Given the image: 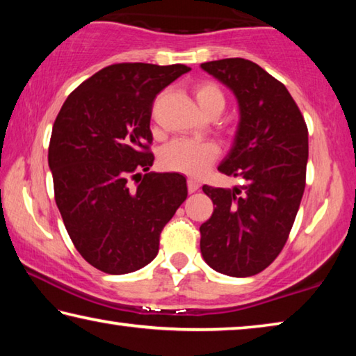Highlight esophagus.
Masks as SVG:
<instances>
[{
  "instance_id": "obj_1",
  "label": "esophagus",
  "mask_w": 356,
  "mask_h": 356,
  "mask_svg": "<svg viewBox=\"0 0 356 356\" xmlns=\"http://www.w3.org/2000/svg\"><path fill=\"white\" fill-rule=\"evenodd\" d=\"M186 186H188V191L190 193H195L197 188H200V182H197L196 179L190 177L188 180H186Z\"/></svg>"
}]
</instances>
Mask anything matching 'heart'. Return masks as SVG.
Here are the masks:
<instances>
[{
    "mask_svg": "<svg viewBox=\"0 0 356 356\" xmlns=\"http://www.w3.org/2000/svg\"><path fill=\"white\" fill-rule=\"evenodd\" d=\"M193 92L200 104L201 110L210 116L212 113H221L225 110L226 99L218 84L202 80L193 86ZM220 147L212 141H195V140H174L168 143L160 150V165L168 171L184 172L190 176H201L213 161L218 159Z\"/></svg>",
    "mask_w": 356,
    "mask_h": 356,
    "instance_id": "obj_1",
    "label": "heart"
}]
</instances>
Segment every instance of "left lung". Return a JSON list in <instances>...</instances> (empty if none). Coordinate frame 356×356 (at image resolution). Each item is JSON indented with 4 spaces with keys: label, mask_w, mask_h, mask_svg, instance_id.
<instances>
[{
    "label": "left lung",
    "mask_w": 356,
    "mask_h": 356,
    "mask_svg": "<svg viewBox=\"0 0 356 356\" xmlns=\"http://www.w3.org/2000/svg\"><path fill=\"white\" fill-rule=\"evenodd\" d=\"M237 95L236 143L218 171L245 185H204L215 210L200 227L204 261L229 276H252L272 264L291 234L306 185L308 127L284 84L243 58L202 63Z\"/></svg>",
    "instance_id": "left-lung-1"
}]
</instances>
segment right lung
Segmentation results:
<instances>
[{
    "label": "right lung",
    "instance_id": "obj_1",
    "mask_svg": "<svg viewBox=\"0 0 356 356\" xmlns=\"http://www.w3.org/2000/svg\"><path fill=\"white\" fill-rule=\"evenodd\" d=\"M188 70L184 64L106 65L58 113L48 146L55 201L76 251L100 272L124 275L147 265L186 200L184 176L147 171L154 100Z\"/></svg>",
    "mask_w": 356,
    "mask_h": 356
}]
</instances>
